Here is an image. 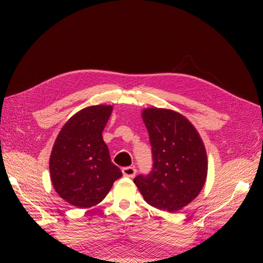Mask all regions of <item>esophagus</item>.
Listing matches in <instances>:
<instances>
[{"mask_svg": "<svg viewBox=\"0 0 263 263\" xmlns=\"http://www.w3.org/2000/svg\"><path fill=\"white\" fill-rule=\"evenodd\" d=\"M122 173H123V175L126 177H133L136 175L137 170L135 166H128V167H124V168H122Z\"/></svg>", "mask_w": 263, "mask_h": 263, "instance_id": "34e87169", "label": "esophagus"}]
</instances>
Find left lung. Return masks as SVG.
<instances>
[{
	"mask_svg": "<svg viewBox=\"0 0 263 263\" xmlns=\"http://www.w3.org/2000/svg\"><path fill=\"white\" fill-rule=\"evenodd\" d=\"M142 119L149 133L154 166L136 183L143 199L160 210L175 212L202 190L208 161L204 144L186 117L165 108H146Z\"/></svg>",
	"mask_w": 263,
	"mask_h": 263,
	"instance_id": "1",
	"label": "left lung"
}]
</instances>
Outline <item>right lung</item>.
Returning a JSON list of instances; mask_svg holds the SVG:
<instances>
[{
    "label": "right lung",
    "mask_w": 263,
    "mask_h": 263,
    "mask_svg": "<svg viewBox=\"0 0 263 263\" xmlns=\"http://www.w3.org/2000/svg\"><path fill=\"white\" fill-rule=\"evenodd\" d=\"M111 110L109 105H96L78 111L61 128L53 146L52 184L61 198L78 208L102 202L122 176L102 136Z\"/></svg>",
    "instance_id": "add662e5"
}]
</instances>
